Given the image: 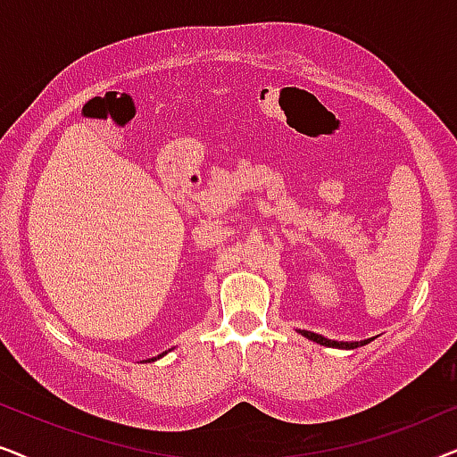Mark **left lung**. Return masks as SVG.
I'll list each match as a JSON object with an SVG mask.
<instances>
[{
    "mask_svg": "<svg viewBox=\"0 0 457 457\" xmlns=\"http://www.w3.org/2000/svg\"><path fill=\"white\" fill-rule=\"evenodd\" d=\"M297 333H302L305 339L320 343V345H324V347H335V349H355V347L368 345V343L374 341V337H370V339H364V341H333V339H327V337H322L318 333H312V330H297Z\"/></svg>",
    "mask_w": 457,
    "mask_h": 457,
    "instance_id": "obj_1",
    "label": "left lung"
}]
</instances>
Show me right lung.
I'll use <instances>...</instances> for the list:
<instances>
[{
    "mask_svg": "<svg viewBox=\"0 0 457 457\" xmlns=\"http://www.w3.org/2000/svg\"><path fill=\"white\" fill-rule=\"evenodd\" d=\"M164 355H166V352H164V353H160L158 358H164ZM158 358H152V361H155V360H158Z\"/></svg>",
    "mask_w": 457,
    "mask_h": 457,
    "instance_id": "add662e5",
    "label": "right lung"
}]
</instances>
